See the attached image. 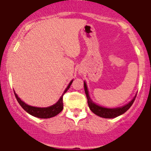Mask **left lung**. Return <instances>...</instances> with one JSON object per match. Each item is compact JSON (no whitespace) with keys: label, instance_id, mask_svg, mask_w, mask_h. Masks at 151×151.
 Wrapping results in <instances>:
<instances>
[{"label":"left lung","instance_id":"left-lung-1","mask_svg":"<svg viewBox=\"0 0 151 151\" xmlns=\"http://www.w3.org/2000/svg\"><path fill=\"white\" fill-rule=\"evenodd\" d=\"M84 88L86 96H87L88 105L91 111L93 114H95L96 115H97V116L102 118H108V119H110V118H115L116 117V116L124 114L125 112H126V111L131 108V105H133V103H134V100H135L136 99V96H134V99H133L129 103L127 104L126 105H124V106L121 107V108H106L99 106V105H96V104L93 103V102H92L90 96H89L88 95V91L87 86H86V83H84Z\"/></svg>","mask_w":151,"mask_h":151}]
</instances>
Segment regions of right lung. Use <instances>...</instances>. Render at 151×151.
<instances>
[{
	"instance_id": "1",
	"label": "right lung",
	"mask_w": 151,
	"mask_h": 151,
	"mask_svg": "<svg viewBox=\"0 0 151 151\" xmlns=\"http://www.w3.org/2000/svg\"><path fill=\"white\" fill-rule=\"evenodd\" d=\"M73 81V80H72ZM72 81H71V83L68 84V87L66 88V89L64 91V93L68 90V88L71 86V83H72ZM14 96H15L16 99H17V102H19L20 106L25 110L27 113H29V114L32 115V116H35V117H38L41 118V119H47V118H51L53 117V116H56L58 114L62 111L63 108V96H61L60 99L58 100V102H57L55 105H52L50 107H48V108H37V107H33L30 106L29 105H26L25 102H23L20 98L17 96V95L14 93Z\"/></svg>"
}]
</instances>
